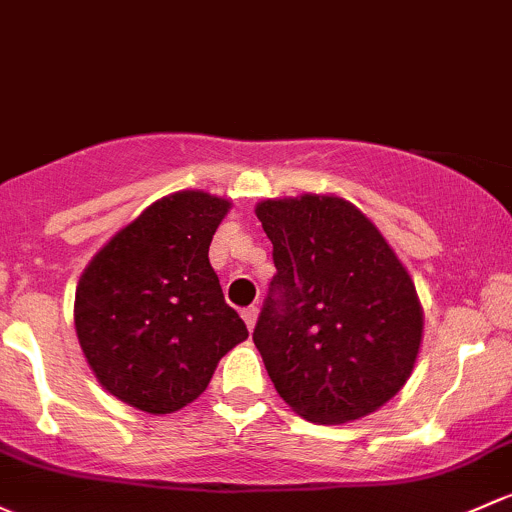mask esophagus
Instances as JSON below:
<instances>
[{"instance_id": "34e87169", "label": "esophagus", "mask_w": 512, "mask_h": 512, "mask_svg": "<svg viewBox=\"0 0 512 512\" xmlns=\"http://www.w3.org/2000/svg\"><path fill=\"white\" fill-rule=\"evenodd\" d=\"M257 314H260V309H257V306H250V309L242 311V319H245V324H247V328H250V331L257 324Z\"/></svg>"}]
</instances>
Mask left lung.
<instances>
[{
	"mask_svg": "<svg viewBox=\"0 0 512 512\" xmlns=\"http://www.w3.org/2000/svg\"><path fill=\"white\" fill-rule=\"evenodd\" d=\"M272 240L255 341L279 397L314 424H346L390 402L422 346L417 289L373 220L333 193L255 206Z\"/></svg>",
	"mask_w": 512,
	"mask_h": 512,
	"instance_id": "8db88e82",
	"label": "left lung"
}]
</instances>
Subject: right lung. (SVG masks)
Here are the masks:
<instances>
[{"mask_svg": "<svg viewBox=\"0 0 512 512\" xmlns=\"http://www.w3.org/2000/svg\"><path fill=\"white\" fill-rule=\"evenodd\" d=\"M230 208L206 191L169 193L117 230L80 274V348L98 383L134 410L179 412L247 338L208 260Z\"/></svg>", "mask_w": 512, "mask_h": 512, "instance_id": "1", "label": "right lung"}]
</instances>
